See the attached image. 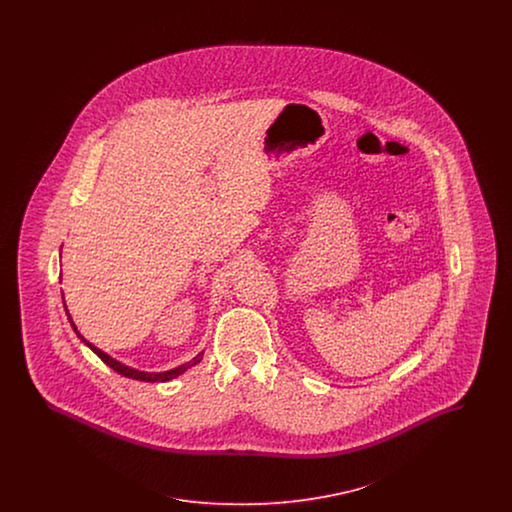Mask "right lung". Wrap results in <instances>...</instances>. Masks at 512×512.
<instances>
[{"label":"right lung","instance_id":"right-lung-1","mask_svg":"<svg viewBox=\"0 0 512 512\" xmlns=\"http://www.w3.org/2000/svg\"><path fill=\"white\" fill-rule=\"evenodd\" d=\"M65 311H67V307H65ZM67 315H69V311H67ZM69 320H71V324H73L74 332H76V336L80 338V340L84 341L96 355H98L99 359L105 363V365L111 366L115 372H119L121 376H126V378H132V380H142V382H169L172 378H176V376H180L182 372H186L190 366L197 365L201 359H203V353H199V355H195L194 359L190 361V363H186V365L178 366V368H172V370H165V372H142V370H136V368H130V366L121 365L119 361H115L113 357H109L107 353H103L101 349H98L96 345H92L90 341L84 340L80 334H78V330H76V326H74L73 318L69 315Z\"/></svg>","mask_w":512,"mask_h":512}]
</instances>
